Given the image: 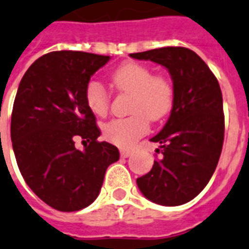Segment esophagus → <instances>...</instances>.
<instances>
[{
	"mask_svg": "<svg viewBox=\"0 0 249 249\" xmlns=\"http://www.w3.org/2000/svg\"><path fill=\"white\" fill-rule=\"evenodd\" d=\"M131 154H132V151H131V150H126V149L121 150V157L122 158H128Z\"/></svg>",
	"mask_w": 249,
	"mask_h": 249,
	"instance_id": "1",
	"label": "esophagus"
}]
</instances>
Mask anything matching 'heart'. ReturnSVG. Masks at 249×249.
Listing matches in <instances>:
<instances>
[{
  "instance_id": "1",
  "label": "heart",
  "mask_w": 249,
  "mask_h": 249,
  "mask_svg": "<svg viewBox=\"0 0 249 249\" xmlns=\"http://www.w3.org/2000/svg\"><path fill=\"white\" fill-rule=\"evenodd\" d=\"M112 83L121 92L132 94V116L116 118L103 127L107 141L117 146H132L146 135L150 120H164L174 106V88L164 75H154L145 65L127 62L113 72ZM85 102L95 116H106L109 110V95L99 80L91 79L85 86Z\"/></svg>"
}]
</instances>
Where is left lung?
<instances>
[{
    "label": "left lung",
    "instance_id": "left-lung-1",
    "mask_svg": "<svg viewBox=\"0 0 249 249\" xmlns=\"http://www.w3.org/2000/svg\"><path fill=\"white\" fill-rule=\"evenodd\" d=\"M169 71L174 106L163 129L150 141L161 154L153 169L137 178L147 200L179 206L194 200L216 169L224 142L223 95L217 79L200 55L184 47H164L131 53Z\"/></svg>",
    "mask_w": 249,
    "mask_h": 249
}]
</instances>
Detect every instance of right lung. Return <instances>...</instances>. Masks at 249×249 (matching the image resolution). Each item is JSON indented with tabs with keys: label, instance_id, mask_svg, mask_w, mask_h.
<instances>
[{
	"label": "right lung",
	"instance_id": "obj_1",
	"mask_svg": "<svg viewBox=\"0 0 249 249\" xmlns=\"http://www.w3.org/2000/svg\"><path fill=\"white\" fill-rule=\"evenodd\" d=\"M109 55L57 51L42 55L22 76L11 114V141L22 178L58 211L94 202L107 168L120 159L114 145L98 141L100 129L85 102V86ZM86 142L74 146L76 138Z\"/></svg>",
	"mask_w": 249,
	"mask_h": 249
}]
</instances>
